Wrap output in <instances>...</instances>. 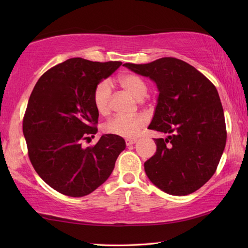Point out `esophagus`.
<instances>
[{
    "mask_svg": "<svg viewBox=\"0 0 248 248\" xmlns=\"http://www.w3.org/2000/svg\"><path fill=\"white\" fill-rule=\"evenodd\" d=\"M135 143H136V140H129V139L125 140V145H127V146H131V145H133Z\"/></svg>",
    "mask_w": 248,
    "mask_h": 248,
    "instance_id": "34e87169",
    "label": "esophagus"
}]
</instances>
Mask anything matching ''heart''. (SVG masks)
Here are the masks:
<instances>
[{"instance_id":"b5f03b06","label":"heart","mask_w":248,"mask_h":248,"mask_svg":"<svg viewBox=\"0 0 248 248\" xmlns=\"http://www.w3.org/2000/svg\"><path fill=\"white\" fill-rule=\"evenodd\" d=\"M117 82L125 92L135 99L141 100L148 92V86L143 78L135 73H121L117 78ZM112 99V86L108 80L99 82L94 86L93 93V102L100 115H108L110 109ZM147 124V119L143 115H135L131 117L125 116H114L104 124L103 131L108 134L121 136V138H134L140 133Z\"/></svg>"}]
</instances>
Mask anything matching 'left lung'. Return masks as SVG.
<instances>
[{"mask_svg":"<svg viewBox=\"0 0 248 248\" xmlns=\"http://www.w3.org/2000/svg\"><path fill=\"white\" fill-rule=\"evenodd\" d=\"M124 66L150 78L160 93L148 129L167 138L155 139L156 152L145 162L146 175L167 194L194 193L214 175L227 140L217 88L196 68L175 57Z\"/></svg>","mask_w":248,"mask_h":248,"instance_id":"1","label":"left lung"}]
</instances>
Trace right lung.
<instances>
[{
	"label": "right lung",
	"mask_w": 248,
	"mask_h": 248,
	"mask_svg": "<svg viewBox=\"0 0 248 248\" xmlns=\"http://www.w3.org/2000/svg\"><path fill=\"white\" fill-rule=\"evenodd\" d=\"M121 64L76 57L52 67L36 83L23 117V134L34 170L55 191L71 197L91 194L108 180L125 148L124 140L112 134L82 147L98 131L94 86Z\"/></svg>",
	"instance_id": "obj_1"
}]
</instances>
